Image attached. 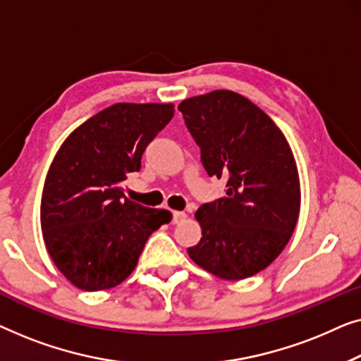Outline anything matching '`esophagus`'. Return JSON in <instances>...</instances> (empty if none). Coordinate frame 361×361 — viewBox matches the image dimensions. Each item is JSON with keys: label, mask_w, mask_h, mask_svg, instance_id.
Listing matches in <instances>:
<instances>
[{"label": "esophagus", "mask_w": 361, "mask_h": 361, "mask_svg": "<svg viewBox=\"0 0 361 361\" xmlns=\"http://www.w3.org/2000/svg\"><path fill=\"white\" fill-rule=\"evenodd\" d=\"M185 219H186V212H183V211L173 212V224H180V222H183Z\"/></svg>", "instance_id": "1"}]
</instances>
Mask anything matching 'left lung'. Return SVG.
Masks as SVG:
<instances>
[{
    "mask_svg": "<svg viewBox=\"0 0 361 361\" xmlns=\"http://www.w3.org/2000/svg\"><path fill=\"white\" fill-rule=\"evenodd\" d=\"M209 176L227 178L226 196L196 211L202 237L191 260L222 280L265 270L296 227L301 190L291 147L278 126L229 90L178 106Z\"/></svg>",
    "mask_w": 361,
    "mask_h": 361,
    "instance_id": "obj_1",
    "label": "left lung"
}]
</instances>
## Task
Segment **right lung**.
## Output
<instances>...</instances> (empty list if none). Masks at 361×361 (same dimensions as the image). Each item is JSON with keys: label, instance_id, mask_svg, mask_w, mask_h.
<instances>
[{"label": "right lung", "instance_id": "1", "mask_svg": "<svg viewBox=\"0 0 361 361\" xmlns=\"http://www.w3.org/2000/svg\"><path fill=\"white\" fill-rule=\"evenodd\" d=\"M173 104L116 103L75 129L50 165L40 200L49 255L85 291L118 286L137 265L147 238L171 221L124 196L147 145L170 123Z\"/></svg>", "mask_w": 361, "mask_h": 361}]
</instances>
